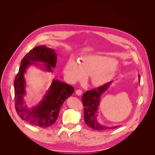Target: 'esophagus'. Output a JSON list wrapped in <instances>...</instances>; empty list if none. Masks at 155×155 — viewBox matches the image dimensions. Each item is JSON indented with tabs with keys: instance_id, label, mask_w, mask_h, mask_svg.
<instances>
[{
	"instance_id": "34e87169",
	"label": "esophagus",
	"mask_w": 155,
	"mask_h": 155,
	"mask_svg": "<svg viewBox=\"0 0 155 155\" xmlns=\"http://www.w3.org/2000/svg\"><path fill=\"white\" fill-rule=\"evenodd\" d=\"M81 93H82V91L81 90H76V94L78 95V96H81Z\"/></svg>"
}]
</instances>
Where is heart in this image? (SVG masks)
Returning <instances> with one entry per match:
<instances>
[{"label":"heart","mask_w":155,"mask_h":155,"mask_svg":"<svg viewBox=\"0 0 155 155\" xmlns=\"http://www.w3.org/2000/svg\"><path fill=\"white\" fill-rule=\"evenodd\" d=\"M117 62L114 59L100 55H86L79 62L71 58L65 64L64 74L70 82L83 80L86 75L91 76V81L96 87L103 85L114 75Z\"/></svg>","instance_id":"heart-1"}]
</instances>
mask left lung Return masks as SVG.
<instances>
[{"label": "left lung", "mask_w": 155, "mask_h": 155, "mask_svg": "<svg viewBox=\"0 0 155 155\" xmlns=\"http://www.w3.org/2000/svg\"><path fill=\"white\" fill-rule=\"evenodd\" d=\"M138 82L140 81V76L138 75ZM110 81L105 85L92 90L85 92L82 96V103L84 106V119L85 123L94 130H106L118 127L120 125L109 126L101 124L97 119L98 107L100 104L101 96L110 88L113 83Z\"/></svg>", "instance_id": "1"}]
</instances>
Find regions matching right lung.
<instances>
[{
  "instance_id": "obj_1",
  "label": "right lung",
  "mask_w": 155,
  "mask_h": 155,
  "mask_svg": "<svg viewBox=\"0 0 155 155\" xmlns=\"http://www.w3.org/2000/svg\"><path fill=\"white\" fill-rule=\"evenodd\" d=\"M55 49L39 46L34 48L23 58L14 81L16 110L19 117L29 124L42 128L52 126L57 120L61 106L72 94L74 88L54 78L41 100L33 107L28 106L25 75L31 66L38 67L45 72L52 73L57 63Z\"/></svg>"
}]
</instances>
